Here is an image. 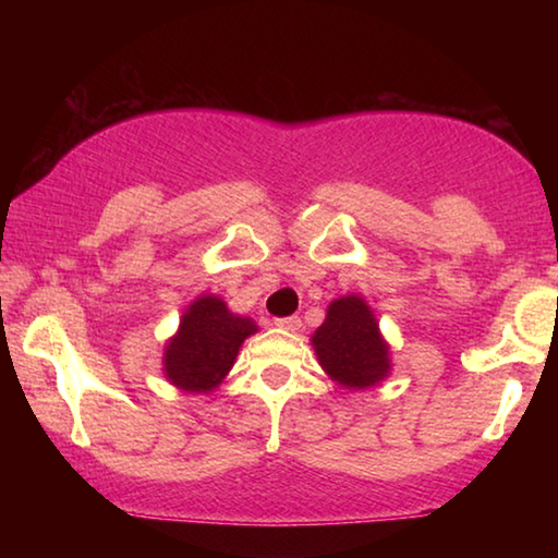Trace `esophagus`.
Returning <instances> with one entry per match:
<instances>
[{
    "instance_id": "obj_1",
    "label": "esophagus",
    "mask_w": 558,
    "mask_h": 558,
    "mask_svg": "<svg viewBox=\"0 0 558 558\" xmlns=\"http://www.w3.org/2000/svg\"><path fill=\"white\" fill-rule=\"evenodd\" d=\"M276 325L280 329H286V332H298V329L302 327V319L300 317H280V319H276Z\"/></svg>"
}]
</instances>
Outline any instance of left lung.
<instances>
[{"mask_svg":"<svg viewBox=\"0 0 558 558\" xmlns=\"http://www.w3.org/2000/svg\"><path fill=\"white\" fill-rule=\"evenodd\" d=\"M317 362L329 379L349 391L372 389L391 374V347L379 319L362 295L329 302L325 323L310 337Z\"/></svg>","mask_w":558,"mask_h":558,"instance_id":"left-lung-1","label":"left lung"}]
</instances>
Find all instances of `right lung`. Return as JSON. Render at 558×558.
Wrapping results in <instances>:
<instances>
[{"label":"right lung","instance_id":"obj_1","mask_svg":"<svg viewBox=\"0 0 558 558\" xmlns=\"http://www.w3.org/2000/svg\"><path fill=\"white\" fill-rule=\"evenodd\" d=\"M256 319L235 315L219 295H199L179 317L162 354L165 379L186 393H209L229 376Z\"/></svg>","mask_w":558,"mask_h":558}]
</instances>
